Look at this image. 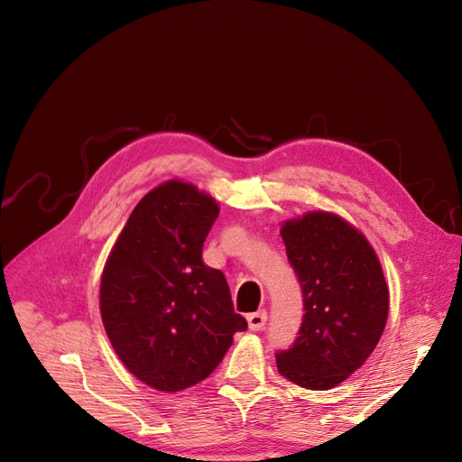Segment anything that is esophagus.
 <instances>
[{
    "instance_id": "1",
    "label": "esophagus",
    "mask_w": 462,
    "mask_h": 462,
    "mask_svg": "<svg viewBox=\"0 0 462 462\" xmlns=\"http://www.w3.org/2000/svg\"><path fill=\"white\" fill-rule=\"evenodd\" d=\"M265 320H268V312H265V310H256V312H253V314H249V317H247L249 328H251L253 331L263 329Z\"/></svg>"
}]
</instances>
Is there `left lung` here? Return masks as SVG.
<instances>
[{"mask_svg": "<svg viewBox=\"0 0 462 462\" xmlns=\"http://www.w3.org/2000/svg\"><path fill=\"white\" fill-rule=\"evenodd\" d=\"M281 236L303 294L296 341L279 350V373L307 390H329L356 373L376 348L390 292L371 244L345 218L310 211Z\"/></svg>", "mask_w": 462, "mask_h": 462, "instance_id": "left-lung-1", "label": "left lung"}]
</instances>
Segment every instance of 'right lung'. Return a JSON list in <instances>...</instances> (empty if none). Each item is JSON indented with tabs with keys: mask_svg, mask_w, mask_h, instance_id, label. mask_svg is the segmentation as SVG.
<instances>
[{
	"mask_svg": "<svg viewBox=\"0 0 462 462\" xmlns=\"http://www.w3.org/2000/svg\"><path fill=\"white\" fill-rule=\"evenodd\" d=\"M217 202L166 181L136 204L106 260L101 317L124 365L159 392L208 378L247 320L234 310L221 270L202 260Z\"/></svg>",
	"mask_w": 462,
	"mask_h": 462,
	"instance_id": "obj_1",
	"label": "right lung"
}]
</instances>
